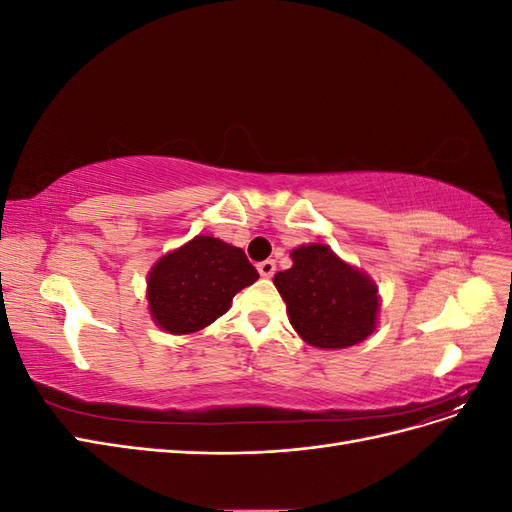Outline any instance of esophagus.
Returning a JSON list of instances; mask_svg holds the SVG:
<instances>
[{"label": "esophagus", "instance_id": "34e87169", "mask_svg": "<svg viewBox=\"0 0 512 512\" xmlns=\"http://www.w3.org/2000/svg\"><path fill=\"white\" fill-rule=\"evenodd\" d=\"M258 273H260V277H265V280H269V277H273V273H275V262L273 260L258 262Z\"/></svg>", "mask_w": 512, "mask_h": 512}]
</instances>
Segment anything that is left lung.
<instances>
[{"mask_svg":"<svg viewBox=\"0 0 512 512\" xmlns=\"http://www.w3.org/2000/svg\"><path fill=\"white\" fill-rule=\"evenodd\" d=\"M290 258L292 267L275 273L273 284L303 342L339 350L361 344L374 333L380 297L367 273L322 243L299 245Z\"/></svg>","mask_w":512,"mask_h":512,"instance_id":"8db88e82","label":"left lung"}]
</instances>
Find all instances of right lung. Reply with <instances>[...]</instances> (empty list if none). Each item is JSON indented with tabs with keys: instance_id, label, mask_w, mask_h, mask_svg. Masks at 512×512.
<instances>
[{
	"instance_id": "obj_1",
	"label": "right lung",
	"mask_w": 512,
	"mask_h": 512,
	"mask_svg": "<svg viewBox=\"0 0 512 512\" xmlns=\"http://www.w3.org/2000/svg\"><path fill=\"white\" fill-rule=\"evenodd\" d=\"M256 280L258 271L241 247L198 235L151 267L149 314L168 333H196L226 314L232 297Z\"/></svg>"
}]
</instances>
